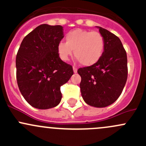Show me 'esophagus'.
Instances as JSON below:
<instances>
[{"label":"esophagus","instance_id":"34e87169","mask_svg":"<svg viewBox=\"0 0 146 146\" xmlns=\"http://www.w3.org/2000/svg\"><path fill=\"white\" fill-rule=\"evenodd\" d=\"M73 72H74L75 73H77V70H78L77 68H76V67H75V66H73Z\"/></svg>","mask_w":146,"mask_h":146}]
</instances>
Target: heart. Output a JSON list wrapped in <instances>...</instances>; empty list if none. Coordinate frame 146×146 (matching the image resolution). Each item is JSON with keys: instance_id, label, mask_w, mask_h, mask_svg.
<instances>
[{"instance_id": "b5f03b06", "label": "heart", "mask_w": 146, "mask_h": 146, "mask_svg": "<svg viewBox=\"0 0 146 146\" xmlns=\"http://www.w3.org/2000/svg\"><path fill=\"white\" fill-rule=\"evenodd\" d=\"M66 42H60L57 46L58 56L68 61L74 50V56L82 66L95 64L104 51V41L100 32L76 29L68 32Z\"/></svg>"}]
</instances>
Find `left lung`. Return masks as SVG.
<instances>
[{
    "mask_svg": "<svg viewBox=\"0 0 146 146\" xmlns=\"http://www.w3.org/2000/svg\"><path fill=\"white\" fill-rule=\"evenodd\" d=\"M104 41V51L95 64L80 68V92L84 101L95 107H105L121 94L128 76L127 56L118 36L98 27Z\"/></svg>",
    "mask_w": 146,
    "mask_h": 146,
    "instance_id": "1",
    "label": "left lung"
}]
</instances>
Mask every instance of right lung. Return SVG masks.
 I'll return each mask as SVG.
<instances>
[{
  "label": "right lung",
  "mask_w": 146,
  "mask_h": 146,
  "mask_svg": "<svg viewBox=\"0 0 146 146\" xmlns=\"http://www.w3.org/2000/svg\"><path fill=\"white\" fill-rule=\"evenodd\" d=\"M61 25H41L23 39L16 56V77L25 100L46 110L61 100V85L73 74V67L60 58L58 43L64 38Z\"/></svg>",
  "instance_id": "1"
}]
</instances>
